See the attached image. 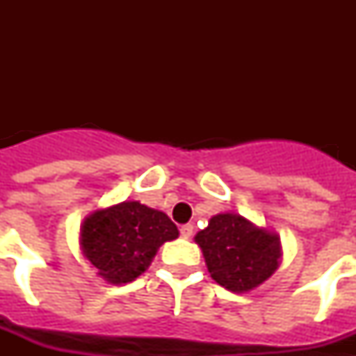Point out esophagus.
Masks as SVG:
<instances>
[{
  "label": "esophagus",
  "instance_id": "esophagus-1",
  "mask_svg": "<svg viewBox=\"0 0 356 356\" xmlns=\"http://www.w3.org/2000/svg\"><path fill=\"white\" fill-rule=\"evenodd\" d=\"M193 232H194V226L191 225V222H187V225H181L180 226V235L184 238L191 237V235H193Z\"/></svg>",
  "mask_w": 356,
  "mask_h": 356
}]
</instances>
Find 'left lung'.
<instances>
[{
  "label": "left lung",
  "mask_w": 356,
  "mask_h": 356,
  "mask_svg": "<svg viewBox=\"0 0 356 356\" xmlns=\"http://www.w3.org/2000/svg\"><path fill=\"white\" fill-rule=\"evenodd\" d=\"M209 273L232 292L259 287L276 271L280 238L237 213H217L196 235Z\"/></svg>",
  "instance_id": "8db88e82"
}]
</instances>
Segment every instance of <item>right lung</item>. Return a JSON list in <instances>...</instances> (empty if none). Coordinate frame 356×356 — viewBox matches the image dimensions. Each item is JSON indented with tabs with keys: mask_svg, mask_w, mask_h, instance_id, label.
<instances>
[{
	"mask_svg": "<svg viewBox=\"0 0 356 356\" xmlns=\"http://www.w3.org/2000/svg\"><path fill=\"white\" fill-rule=\"evenodd\" d=\"M178 228L160 210L139 201L90 213L81 228V248L110 284H128L143 275L163 242L175 241Z\"/></svg>",
	"mask_w": 356,
	"mask_h": 356,
	"instance_id": "right-lung-1",
	"label": "right lung"
}]
</instances>
